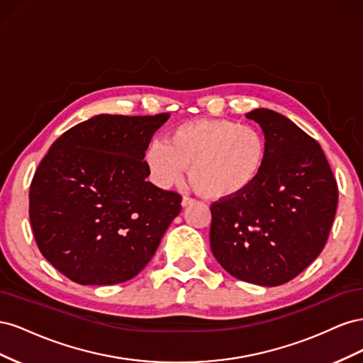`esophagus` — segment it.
Returning a JSON list of instances; mask_svg holds the SVG:
<instances>
[{
	"label": "esophagus",
	"mask_w": 363,
	"mask_h": 363,
	"mask_svg": "<svg viewBox=\"0 0 363 363\" xmlns=\"http://www.w3.org/2000/svg\"><path fill=\"white\" fill-rule=\"evenodd\" d=\"M194 203H195V200L191 199V196H188V195H184L183 199H182V206H183V207L191 206V204H194Z\"/></svg>",
	"instance_id": "esophagus-1"
}]
</instances>
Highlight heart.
Segmentation results:
<instances>
[{
  "label": "heart",
  "instance_id": "obj_1",
  "mask_svg": "<svg viewBox=\"0 0 363 363\" xmlns=\"http://www.w3.org/2000/svg\"><path fill=\"white\" fill-rule=\"evenodd\" d=\"M168 144L151 140L144 163L162 189L177 184L189 167V180L206 199L227 200L247 192L268 160V139L255 125L200 118L171 130Z\"/></svg>",
  "mask_w": 363,
  "mask_h": 363
}]
</instances>
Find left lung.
<instances>
[{
	"label": "left lung",
	"mask_w": 363,
	"mask_h": 363,
	"mask_svg": "<svg viewBox=\"0 0 363 363\" xmlns=\"http://www.w3.org/2000/svg\"><path fill=\"white\" fill-rule=\"evenodd\" d=\"M268 139V160L242 195L212 203L211 248L228 274L279 286L320 256L335 219L337 184L318 142L269 108L245 115Z\"/></svg>",
	"instance_id": "8db88e82"
}]
</instances>
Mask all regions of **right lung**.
Wrapping results in <instances>:
<instances>
[{
	"label": "right lung",
	"instance_id": "add662e5",
	"mask_svg": "<svg viewBox=\"0 0 363 363\" xmlns=\"http://www.w3.org/2000/svg\"><path fill=\"white\" fill-rule=\"evenodd\" d=\"M169 118L98 115L54 142L30 184V223L51 265L79 284L124 283L147 267L182 195L147 182L144 151Z\"/></svg>",
	"mask_w": 363,
	"mask_h": 363
}]
</instances>
